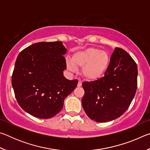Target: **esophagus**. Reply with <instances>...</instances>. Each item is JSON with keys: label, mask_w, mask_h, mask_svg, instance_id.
Segmentation results:
<instances>
[{"label": "esophagus", "mask_w": 150, "mask_h": 150, "mask_svg": "<svg viewBox=\"0 0 150 150\" xmlns=\"http://www.w3.org/2000/svg\"><path fill=\"white\" fill-rule=\"evenodd\" d=\"M81 85H82V83H81V81H79V82H78V84H77V87H81Z\"/></svg>", "instance_id": "34e87169"}]
</instances>
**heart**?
<instances>
[{"mask_svg": "<svg viewBox=\"0 0 150 150\" xmlns=\"http://www.w3.org/2000/svg\"><path fill=\"white\" fill-rule=\"evenodd\" d=\"M110 62V56L107 52L92 47L75 52L71 57V62H67V67L71 71H74L76 67H83L84 77L94 81L105 75Z\"/></svg>", "mask_w": 150, "mask_h": 150, "instance_id": "b5f03b06", "label": "heart"}]
</instances>
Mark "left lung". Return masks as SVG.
Here are the masks:
<instances>
[{
    "mask_svg": "<svg viewBox=\"0 0 150 150\" xmlns=\"http://www.w3.org/2000/svg\"><path fill=\"white\" fill-rule=\"evenodd\" d=\"M138 67L125 50L116 47L105 76L82 86L83 108L91 120L105 122L122 116L130 106L138 85Z\"/></svg>",
    "mask_w": 150,
    "mask_h": 150,
    "instance_id": "obj_1",
    "label": "left lung"
}]
</instances>
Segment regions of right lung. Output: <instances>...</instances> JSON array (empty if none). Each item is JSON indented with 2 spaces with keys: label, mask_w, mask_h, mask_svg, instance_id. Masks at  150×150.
<instances>
[{
  "label": "right lung",
  "mask_w": 150,
  "mask_h": 150,
  "mask_svg": "<svg viewBox=\"0 0 150 150\" xmlns=\"http://www.w3.org/2000/svg\"><path fill=\"white\" fill-rule=\"evenodd\" d=\"M62 42H38L20 52L12 75V85L18 105L39 118L59 113L63 101L75 89L78 80H68Z\"/></svg>",
  "instance_id": "1"
}]
</instances>
